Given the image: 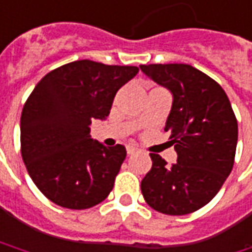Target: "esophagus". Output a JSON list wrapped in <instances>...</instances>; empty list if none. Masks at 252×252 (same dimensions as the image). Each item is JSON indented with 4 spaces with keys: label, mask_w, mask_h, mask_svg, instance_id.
Wrapping results in <instances>:
<instances>
[{
    "label": "esophagus",
    "mask_w": 252,
    "mask_h": 252,
    "mask_svg": "<svg viewBox=\"0 0 252 252\" xmlns=\"http://www.w3.org/2000/svg\"><path fill=\"white\" fill-rule=\"evenodd\" d=\"M136 152H138V149L134 148V146H128V148H126V153H128V155H134V153Z\"/></svg>",
    "instance_id": "34e87169"
}]
</instances>
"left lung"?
<instances>
[{
    "label": "left lung",
    "instance_id": "8db88e82",
    "mask_svg": "<svg viewBox=\"0 0 252 252\" xmlns=\"http://www.w3.org/2000/svg\"><path fill=\"white\" fill-rule=\"evenodd\" d=\"M143 74L173 93L166 121L177 163L167 166L151 153L152 169L141 183L152 209L164 215H187L211 202L234 164L237 118L226 92L211 76L187 64L141 65Z\"/></svg>",
    "mask_w": 252,
    "mask_h": 252
}]
</instances>
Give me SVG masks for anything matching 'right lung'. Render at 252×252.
Segmentation results:
<instances>
[{
	"label": "right lung",
	"instance_id": "obj_1",
	"mask_svg": "<svg viewBox=\"0 0 252 252\" xmlns=\"http://www.w3.org/2000/svg\"><path fill=\"white\" fill-rule=\"evenodd\" d=\"M138 71L79 60L53 69L33 89L21 116V153L33 183L51 202L88 209L109 196L126 146L93 141L89 126L109 116L117 91Z\"/></svg>",
	"mask_w": 252,
	"mask_h": 252
}]
</instances>
